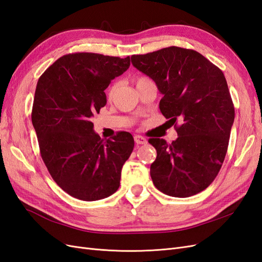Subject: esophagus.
<instances>
[{
  "label": "esophagus",
  "mask_w": 262,
  "mask_h": 262,
  "mask_svg": "<svg viewBox=\"0 0 262 262\" xmlns=\"http://www.w3.org/2000/svg\"><path fill=\"white\" fill-rule=\"evenodd\" d=\"M134 141H136L137 144H146L147 143V140L142 136H134Z\"/></svg>",
  "instance_id": "esophagus-1"
}]
</instances>
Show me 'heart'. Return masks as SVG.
I'll return each instance as SVG.
<instances>
[{
	"label": "heart",
	"mask_w": 262,
	"mask_h": 262,
	"mask_svg": "<svg viewBox=\"0 0 262 262\" xmlns=\"http://www.w3.org/2000/svg\"><path fill=\"white\" fill-rule=\"evenodd\" d=\"M145 80H147L146 77H139L138 80H137V84H138V83H141V82H143V81H145ZM114 90H115L114 86L110 87V90H109V96H112L113 93H114Z\"/></svg>",
	"instance_id": "1"
}]
</instances>
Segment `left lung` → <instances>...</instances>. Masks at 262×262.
<instances>
[{
  "label": "left lung",
  "instance_id": "1",
  "mask_svg": "<svg viewBox=\"0 0 262 262\" xmlns=\"http://www.w3.org/2000/svg\"><path fill=\"white\" fill-rule=\"evenodd\" d=\"M131 61L156 83L163 94L161 113L178 134L170 144L148 140L157 152L149 170L154 186L177 198L203 191L224 162L235 118L223 72L201 53L173 46L134 54Z\"/></svg>",
  "mask_w": 262,
  "mask_h": 262
}]
</instances>
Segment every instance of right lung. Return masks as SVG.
<instances>
[{
    "instance_id": "obj_1",
    "label": "right lung",
    "mask_w": 262,
    "mask_h": 262,
    "mask_svg": "<svg viewBox=\"0 0 262 262\" xmlns=\"http://www.w3.org/2000/svg\"><path fill=\"white\" fill-rule=\"evenodd\" d=\"M130 67L124 59L76 52L55 61L39 77L31 112L41 158L57 185L83 201L115 193L134 140L120 131L104 141L93 117L107 104L105 90Z\"/></svg>"
}]
</instances>
